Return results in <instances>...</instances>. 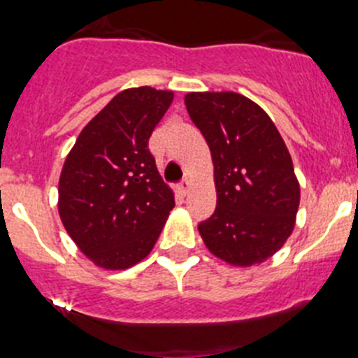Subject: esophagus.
I'll return each instance as SVG.
<instances>
[{
  "label": "esophagus",
  "instance_id": "esophagus-1",
  "mask_svg": "<svg viewBox=\"0 0 358 358\" xmlns=\"http://www.w3.org/2000/svg\"><path fill=\"white\" fill-rule=\"evenodd\" d=\"M189 188H192V182H189L188 179H182L181 185H179V192H181V195H188Z\"/></svg>",
  "mask_w": 358,
  "mask_h": 358
}]
</instances>
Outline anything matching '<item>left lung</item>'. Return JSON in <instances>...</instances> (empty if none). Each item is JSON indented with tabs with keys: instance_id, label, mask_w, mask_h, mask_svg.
Instances as JSON below:
<instances>
[{
	"instance_id": "8db88e82",
	"label": "left lung",
	"mask_w": 358,
	"mask_h": 358,
	"mask_svg": "<svg viewBox=\"0 0 358 358\" xmlns=\"http://www.w3.org/2000/svg\"><path fill=\"white\" fill-rule=\"evenodd\" d=\"M185 103L215 166L217 208L199 233L227 264H262L283 248L299 208L285 141L267 113L238 93H188Z\"/></svg>"
}]
</instances>
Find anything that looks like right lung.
<instances>
[{"label": "right lung", "mask_w": 358, "mask_h": 358, "mask_svg": "<svg viewBox=\"0 0 358 358\" xmlns=\"http://www.w3.org/2000/svg\"><path fill=\"white\" fill-rule=\"evenodd\" d=\"M172 100V91L148 85L122 91L82 129L66 157L59 215L98 267L122 271L143 260L176 206L148 150Z\"/></svg>", "instance_id": "obj_1"}]
</instances>
